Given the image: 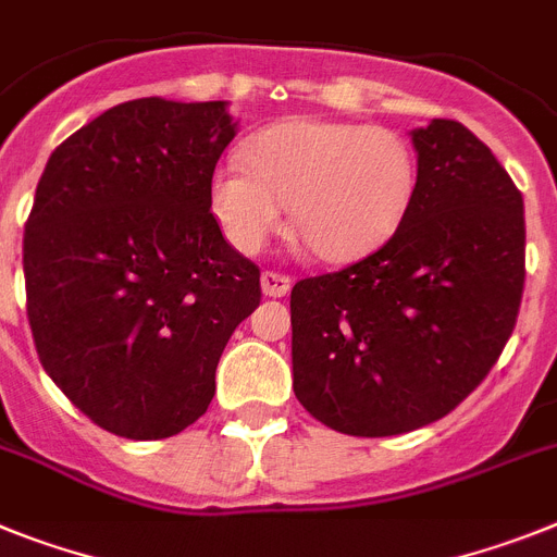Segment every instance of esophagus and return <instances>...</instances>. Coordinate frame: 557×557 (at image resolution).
<instances>
[{"label":"esophagus","instance_id":"obj_1","mask_svg":"<svg viewBox=\"0 0 557 557\" xmlns=\"http://www.w3.org/2000/svg\"><path fill=\"white\" fill-rule=\"evenodd\" d=\"M289 287H293V278L282 273H261V293L270 298L287 296Z\"/></svg>","mask_w":557,"mask_h":557}]
</instances>
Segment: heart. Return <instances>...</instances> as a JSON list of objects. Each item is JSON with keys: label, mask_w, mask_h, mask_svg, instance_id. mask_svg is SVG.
Returning <instances> with one entry per match:
<instances>
[{"label": "heart", "mask_w": 557, "mask_h": 557, "mask_svg": "<svg viewBox=\"0 0 557 557\" xmlns=\"http://www.w3.org/2000/svg\"><path fill=\"white\" fill-rule=\"evenodd\" d=\"M417 194V157L400 132L346 121L275 123L247 140L245 165L211 180V211L236 250H264L284 225L326 261L374 253L400 231Z\"/></svg>", "instance_id": "1"}]
</instances>
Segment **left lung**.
Segmentation results:
<instances>
[{
	"label": "left lung",
	"instance_id": "obj_1",
	"mask_svg": "<svg viewBox=\"0 0 557 557\" xmlns=\"http://www.w3.org/2000/svg\"><path fill=\"white\" fill-rule=\"evenodd\" d=\"M417 194L377 253L289 296L293 392L351 436L454 411L491 372L524 289V199L468 126L411 129Z\"/></svg>",
	"mask_w": 557,
	"mask_h": 557
}]
</instances>
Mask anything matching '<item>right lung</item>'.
Listing matches in <instances>:
<instances>
[{
  "instance_id": "1",
  "label": "right lung",
  "mask_w": 557,
  "mask_h": 557,
  "mask_svg": "<svg viewBox=\"0 0 557 557\" xmlns=\"http://www.w3.org/2000/svg\"><path fill=\"white\" fill-rule=\"evenodd\" d=\"M227 101L137 98L66 137L25 225L36 351L52 383L126 440L206 414L227 337L259 307V268L211 213Z\"/></svg>"
}]
</instances>
